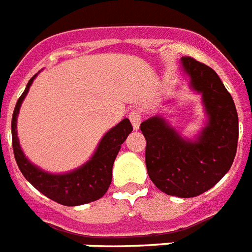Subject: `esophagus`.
<instances>
[{"instance_id": "esophagus-1", "label": "esophagus", "mask_w": 252, "mask_h": 252, "mask_svg": "<svg viewBox=\"0 0 252 252\" xmlns=\"http://www.w3.org/2000/svg\"><path fill=\"white\" fill-rule=\"evenodd\" d=\"M129 120L130 123H132L133 129L137 130L139 129V124H141V122H142V115H141L139 111L134 110V111H132V113L129 114Z\"/></svg>"}]
</instances>
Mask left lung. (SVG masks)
I'll use <instances>...</instances> for the list:
<instances>
[{
    "instance_id": "obj_1",
    "label": "left lung",
    "mask_w": 252,
    "mask_h": 252,
    "mask_svg": "<svg viewBox=\"0 0 252 252\" xmlns=\"http://www.w3.org/2000/svg\"><path fill=\"white\" fill-rule=\"evenodd\" d=\"M188 86L201 94L204 126L193 139L172 126L162 115L141 123L146 138V166L154 185L170 196L204 193L230 169L238 141V115L233 98L211 67L192 58L181 59Z\"/></svg>"
}]
</instances>
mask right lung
Returning <instances> with one entry per match:
<instances>
[{
  "instance_id": "add662e5",
  "label": "right lung",
  "mask_w": 252,
  "mask_h": 252,
  "mask_svg": "<svg viewBox=\"0 0 252 252\" xmlns=\"http://www.w3.org/2000/svg\"><path fill=\"white\" fill-rule=\"evenodd\" d=\"M38 74L33 75L28 82L25 91L20 96L14 109L11 120V134H12V149L16 164L25 179L38 191L65 206H78V205L88 204L96 201L106 193L113 178V165L115 158L119 152L122 143L132 132V124L129 119H123L119 124L107 130L101 141L97 145L96 151L87 162L79 168L63 173L54 174L48 173L39 166L34 165L29 160L20 147L18 138L16 123L18 115L24 101L28 94L33 80Z\"/></svg>"
}]
</instances>
